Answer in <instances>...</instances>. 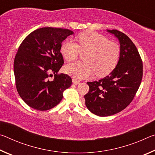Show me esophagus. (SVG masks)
<instances>
[{
	"instance_id": "34e87169",
	"label": "esophagus",
	"mask_w": 155,
	"mask_h": 155,
	"mask_svg": "<svg viewBox=\"0 0 155 155\" xmlns=\"http://www.w3.org/2000/svg\"><path fill=\"white\" fill-rule=\"evenodd\" d=\"M72 83L75 84V85H78V84L80 83V81H78L77 79H76V78H72Z\"/></svg>"
}]
</instances>
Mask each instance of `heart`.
<instances>
[{"instance_id":"b5f03b06","label":"heart","mask_w":155,"mask_h":155,"mask_svg":"<svg viewBox=\"0 0 155 155\" xmlns=\"http://www.w3.org/2000/svg\"><path fill=\"white\" fill-rule=\"evenodd\" d=\"M78 44L72 40L62 44L61 52L68 61L77 58L80 52H87L84 55L85 61H77L67 65L65 71L76 79H83L96 72L98 77L110 74L117 66L120 57L119 46L108 38L91 31L80 33L77 37Z\"/></svg>"}]
</instances>
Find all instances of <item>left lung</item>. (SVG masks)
Here are the masks:
<instances>
[{"instance_id":"obj_1","label":"left lung","mask_w":155,"mask_h":155,"mask_svg":"<svg viewBox=\"0 0 155 155\" xmlns=\"http://www.w3.org/2000/svg\"><path fill=\"white\" fill-rule=\"evenodd\" d=\"M107 31L119 40L118 64L109 76L98 81L87 82L90 90L84 96L87 109L101 117L114 115L124 109L134 98L143 76L142 60L130 39L117 30Z\"/></svg>"}]
</instances>
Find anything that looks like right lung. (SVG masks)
<instances>
[{
    "instance_id": "obj_1",
    "label": "right lung",
    "mask_w": 155,
    "mask_h": 155,
    "mask_svg": "<svg viewBox=\"0 0 155 155\" xmlns=\"http://www.w3.org/2000/svg\"><path fill=\"white\" fill-rule=\"evenodd\" d=\"M73 33L65 28H40L26 37L18 48L14 63L15 85L21 98L31 108H53L72 85L70 76L58 72L64 63L61 43Z\"/></svg>"
}]
</instances>
